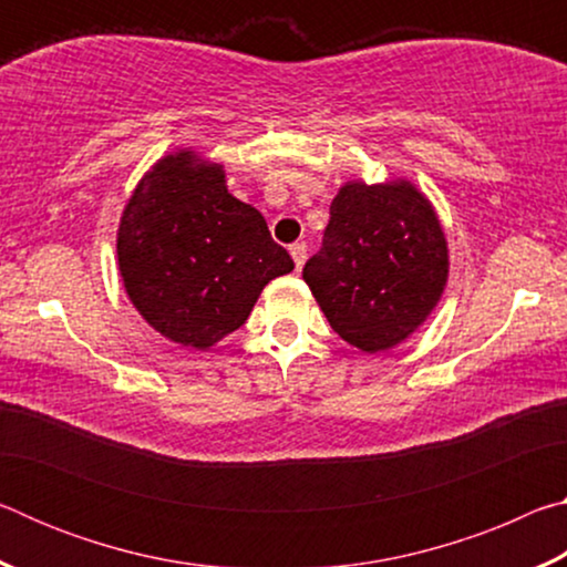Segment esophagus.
I'll list each match as a JSON object with an SVG mask.
<instances>
[{"mask_svg": "<svg viewBox=\"0 0 567 567\" xmlns=\"http://www.w3.org/2000/svg\"><path fill=\"white\" fill-rule=\"evenodd\" d=\"M290 255H292V260H295V270L300 272V270H302V265H305V260H307V245H305V243H295V245H290Z\"/></svg>", "mask_w": 567, "mask_h": 567, "instance_id": "34e87169", "label": "esophagus"}]
</instances>
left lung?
Listing matches in <instances>:
<instances>
[{"mask_svg":"<svg viewBox=\"0 0 567 567\" xmlns=\"http://www.w3.org/2000/svg\"><path fill=\"white\" fill-rule=\"evenodd\" d=\"M450 252L435 207L405 177L350 179L330 205L322 249L305 282L344 342L392 350L425 322L445 292Z\"/></svg>","mask_w":567,"mask_h":567,"instance_id":"1","label":"left lung"}]
</instances>
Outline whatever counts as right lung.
<instances>
[{
  "label": "right lung",
  "mask_w": 567,
  "mask_h": 567,
  "mask_svg": "<svg viewBox=\"0 0 567 567\" xmlns=\"http://www.w3.org/2000/svg\"><path fill=\"white\" fill-rule=\"evenodd\" d=\"M117 265L134 310L182 348L209 350L295 270L265 217L229 195L225 167L179 147L152 165L122 209Z\"/></svg>",
  "instance_id": "obj_1"
}]
</instances>
